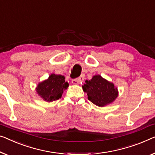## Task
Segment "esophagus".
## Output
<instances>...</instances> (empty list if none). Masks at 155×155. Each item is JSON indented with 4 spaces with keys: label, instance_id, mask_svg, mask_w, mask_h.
I'll use <instances>...</instances> for the list:
<instances>
[{
    "label": "esophagus",
    "instance_id": "34e87169",
    "mask_svg": "<svg viewBox=\"0 0 155 155\" xmlns=\"http://www.w3.org/2000/svg\"><path fill=\"white\" fill-rule=\"evenodd\" d=\"M84 76H81L78 78H74V79H73L71 81V83H72L73 84H76V85H78V84H82V82L84 81Z\"/></svg>",
    "mask_w": 155,
    "mask_h": 155
}]
</instances>
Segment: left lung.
I'll return each mask as SVG.
<instances>
[{"mask_svg": "<svg viewBox=\"0 0 155 155\" xmlns=\"http://www.w3.org/2000/svg\"><path fill=\"white\" fill-rule=\"evenodd\" d=\"M88 100L98 107H102L112 103L118 95L117 88L100 75H94L91 80L85 81L82 86Z\"/></svg>", "mask_w": 155, "mask_h": 155, "instance_id": "8db88e82", "label": "left lung"}]
</instances>
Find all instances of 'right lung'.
Instances as JSON below:
<instances>
[{
  "label": "right lung",
  "instance_id": "right-lung-1",
  "mask_svg": "<svg viewBox=\"0 0 155 155\" xmlns=\"http://www.w3.org/2000/svg\"><path fill=\"white\" fill-rule=\"evenodd\" d=\"M68 86L64 76L51 74L47 80L38 85L36 91L44 100L51 102L61 98L63 91Z\"/></svg>",
  "mask_w": 155,
  "mask_h": 155
}]
</instances>
